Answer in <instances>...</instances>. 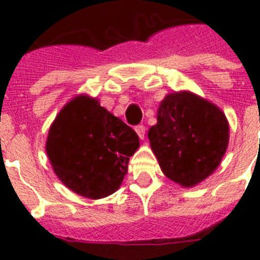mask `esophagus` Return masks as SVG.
Wrapping results in <instances>:
<instances>
[{
	"label": "esophagus",
	"instance_id": "1",
	"mask_svg": "<svg viewBox=\"0 0 260 260\" xmlns=\"http://www.w3.org/2000/svg\"><path fill=\"white\" fill-rule=\"evenodd\" d=\"M136 132L141 140H143V138H145V134H146V127H145L143 124H138V126H136Z\"/></svg>",
	"mask_w": 260,
	"mask_h": 260
}]
</instances>
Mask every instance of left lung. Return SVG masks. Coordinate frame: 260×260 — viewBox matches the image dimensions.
Returning a JSON list of instances; mask_svg holds the SVG:
<instances>
[{
	"mask_svg": "<svg viewBox=\"0 0 260 260\" xmlns=\"http://www.w3.org/2000/svg\"><path fill=\"white\" fill-rule=\"evenodd\" d=\"M147 137L166 177L193 186L219 166L230 128L215 105L190 92H176L161 102L157 124Z\"/></svg>",
	"mask_w": 260,
	"mask_h": 260,
	"instance_id": "left-lung-1",
	"label": "left lung"
}]
</instances>
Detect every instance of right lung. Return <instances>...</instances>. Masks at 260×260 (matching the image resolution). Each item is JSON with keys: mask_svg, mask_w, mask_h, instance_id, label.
I'll return each instance as SVG.
<instances>
[{"mask_svg": "<svg viewBox=\"0 0 260 260\" xmlns=\"http://www.w3.org/2000/svg\"><path fill=\"white\" fill-rule=\"evenodd\" d=\"M138 146L140 138L130 126L83 95L64 106L52 123L47 154L67 188L102 199L119 188Z\"/></svg>", "mask_w": 260, "mask_h": 260, "instance_id": "add662e5", "label": "right lung"}]
</instances>
